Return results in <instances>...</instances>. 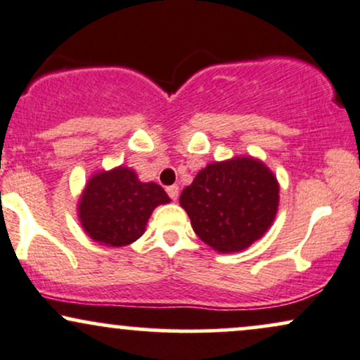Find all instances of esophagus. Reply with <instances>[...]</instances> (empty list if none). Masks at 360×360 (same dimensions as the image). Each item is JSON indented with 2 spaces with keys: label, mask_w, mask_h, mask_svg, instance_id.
Segmentation results:
<instances>
[{
  "label": "esophagus",
  "mask_w": 360,
  "mask_h": 360,
  "mask_svg": "<svg viewBox=\"0 0 360 360\" xmlns=\"http://www.w3.org/2000/svg\"><path fill=\"white\" fill-rule=\"evenodd\" d=\"M166 191H167L169 198H171L172 201H176V200H177V196H179V188H177L176 184H172V186H167V188H166Z\"/></svg>",
  "instance_id": "34e87169"
}]
</instances>
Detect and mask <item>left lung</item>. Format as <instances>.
Masks as SVG:
<instances>
[{"label": "left lung", "instance_id": "1", "mask_svg": "<svg viewBox=\"0 0 360 360\" xmlns=\"http://www.w3.org/2000/svg\"><path fill=\"white\" fill-rule=\"evenodd\" d=\"M179 203L198 237L229 254L247 249L266 233L278 212L279 186L262 162L235 157L198 172Z\"/></svg>", "mask_w": 360, "mask_h": 360}]
</instances>
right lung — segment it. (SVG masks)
Here are the masks:
<instances>
[{"label":"right lung","mask_w":360,"mask_h":360,"mask_svg":"<svg viewBox=\"0 0 360 360\" xmlns=\"http://www.w3.org/2000/svg\"><path fill=\"white\" fill-rule=\"evenodd\" d=\"M169 196L155 183H140L131 169L117 167L93 176L79 201L82 229L93 240L123 247L142 237L157 205Z\"/></svg>","instance_id":"right-lung-1"}]
</instances>
